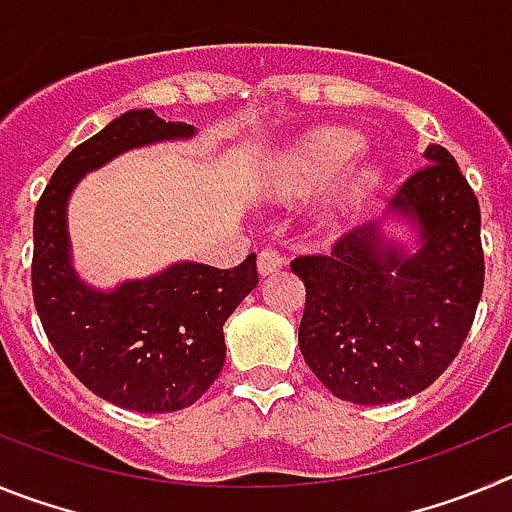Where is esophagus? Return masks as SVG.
Here are the masks:
<instances>
[{
	"label": "esophagus",
	"mask_w": 512,
	"mask_h": 512,
	"mask_svg": "<svg viewBox=\"0 0 512 512\" xmlns=\"http://www.w3.org/2000/svg\"><path fill=\"white\" fill-rule=\"evenodd\" d=\"M256 266H259L261 277H269V274L282 269L284 256L279 251H274V248H264V251L259 253V259H256Z\"/></svg>",
	"instance_id": "esophagus-1"
}]
</instances>
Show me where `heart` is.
Listing matches in <instances>:
<instances>
[{
	"mask_svg": "<svg viewBox=\"0 0 512 512\" xmlns=\"http://www.w3.org/2000/svg\"><path fill=\"white\" fill-rule=\"evenodd\" d=\"M361 153V135L343 128L315 130L279 156L274 166V189L282 197H318L338 183L318 217L320 228L336 233L382 184V171L374 164L350 169Z\"/></svg>",
	"mask_w": 512,
	"mask_h": 512,
	"instance_id": "b5f03b06",
	"label": "heart"
}]
</instances>
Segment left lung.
<instances>
[{"label":"left lung","instance_id":"left-lung-1","mask_svg":"<svg viewBox=\"0 0 512 512\" xmlns=\"http://www.w3.org/2000/svg\"><path fill=\"white\" fill-rule=\"evenodd\" d=\"M397 189L382 217L328 256H300V351L341 400L387 405L431 387L472 328L485 256L479 202L446 148Z\"/></svg>","mask_w":512,"mask_h":512}]
</instances>
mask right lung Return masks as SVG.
Returning a JSON list of instances; mask_svg holds the SVG:
<instances>
[{"label": "right lung", "mask_w": 512, "mask_h": 512, "mask_svg": "<svg viewBox=\"0 0 512 512\" xmlns=\"http://www.w3.org/2000/svg\"><path fill=\"white\" fill-rule=\"evenodd\" d=\"M187 122L128 110L63 158L33 223V297L48 341L94 395L135 413L200 400L225 364V320L251 295L256 253L235 269L174 261L151 277L97 287L74 264L69 202L87 174L135 148L192 140Z\"/></svg>", "instance_id": "obj_1"}]
</instances>
